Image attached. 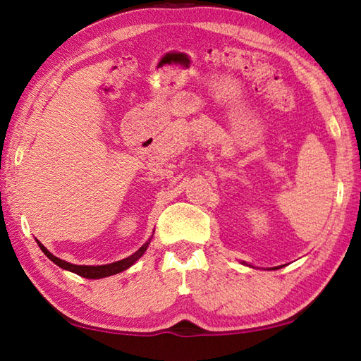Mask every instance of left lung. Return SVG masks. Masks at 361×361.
I'll use <instances>...</instances> for the list:
<instances>
[{"mask_svg": "<svg viewBox=\"0 0 361 361\" xmlns=\"http://www.w3.org/2000/svg\"><path fill=\"white\" fill-rule=\"evenodd\" d=\"M242 264H245V265H250V264H247V262H242ZM250 267H252V265H250ZM282 267V265H281ZM274 268H279V267H274ZM274 268H271V270H274Z\"/></svg>", "mask_w": 361, "mask_h": 361, "instance_id": "8db88e82", "label": "left lung"}]
</instances>
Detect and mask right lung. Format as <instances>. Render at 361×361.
<instances>
[{
  "instance_id": "1",
  "label": "right lung",
  "mask_w": 361,
  "mask_h": 361,
  "mask_svg": "<svg viewBox=\"0 0 361 361\" xmlns=\"http://www.w3.org/2000/svg\"><path fill=\"white\" fill-rule=\"evenodd\" d=\"M37 243H38V247H40V250L44 252V256L51 259L52 262L59 265L60 268H63V270L75 273V274H79V276H82V278H87V279H101V278H106V276L118 274V273L124 271V270H127V268L132 267L136 262V260L144 255L145 250H147L150 239L145 242L136 252H133L132 256H128V257L122 259V260H118V262L106 264V265H74V264L66 262V260H62V259L54 256L52 252H49L48 248L43 247V245L38 240H37Z\"/></svg>"
}]
</instances>
